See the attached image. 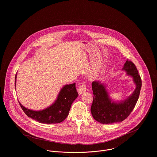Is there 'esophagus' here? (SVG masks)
Returning <instances> with one entry per match:
<instances>
[{
  "mask_svg": "<svg viewBox=\"0 0 157 157\" xmlns=\"http://www.w3.org/2000/svg\"><path fill=\"white\" fill-rule=\"evenodd\" d=\"M78 91L79 94H81L86 91V86L84 84H82L78 89Z\"/></svg>",
  "mask_w": 157,
  "mask_h": 157,
  "instance_id": "esophagus-1",
  "label": "esophagus"
}]
</instances>
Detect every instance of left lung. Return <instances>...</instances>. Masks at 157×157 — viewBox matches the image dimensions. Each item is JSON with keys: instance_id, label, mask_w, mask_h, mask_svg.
<instances>
[{"instance_id": "8db88e82", "label": "left lung", "mask_w": 157, "mask_h": 157, "mask_svg": "<svg viewBox=\"0 0 157 157\" xmlns=\"http://www.w3.org/2000/svg\"><path fill=\"white\" fill-rule=\"evenodd\" d=\"M122 70L133 79L136 89L127 98L114 101L110 98L105 83L94 81L92 82L93 102L91 112L93 118L102 124L122 122L132 113L139 99L142 87V80L136 65L127 60Z\"/></svg>"}]
</instances>
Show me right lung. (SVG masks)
<instances>
[{"mask_svg":"<svg viewBox=\"0 0 157 157\" xmlns=\"http://www.w3.org/2000/svg\"><path fill=\"white\" fill-rule=\"evenodd\" d=\"M17 73L15 78L16 87ZM76 83L64 85L59 92L55 101L49 107L40 110L27 109L18 101L20 107L26 115L42 124H58L63 122L69 114L73 101L78 98Z\"/></svg>","mask_w":157,"mask_h":157,"instance_id":"right-lung-1","label":"right lung"}]
</instances>
